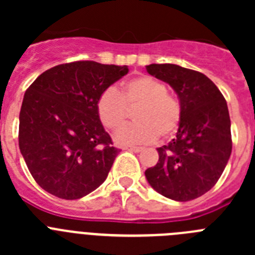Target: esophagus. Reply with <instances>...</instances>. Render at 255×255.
Returning <instances> with one entry per match:
<instances>
[{"label": "esophagus", "instance_id": "34e87169", "mask_svg": "<svg viewBox=\"0 0 255 255\" xmlns=\"http://www.w3.org/2000/svg\"><path fill=\"white\" fill-rule=\"evenodd\" d=\"M124 149H125V150H130V152L139 153V152H141V150H143V148H140V147H125V148H124Z\"/></svg>", "mask_w": 255, "mask_h": 255}]
</instances>
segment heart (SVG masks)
<instances>
[{
    "mask_svg": "<svg viewBox=\"0 0 255 255\" xmlns=\"http://www.w3.org/2000/svg\"><path fill=\"white\" fill-rule=\"evenodd\" d=\"M136 108L132 126L121 128L129 109ZM97 114L101 123L110 130H116L115 141L120 145H135L154 141L161 135L170 136L180 123V106L162 82L149 75L129 79L117 94L107 89L97 101Z\"/></svg>",
    "mask_w": 255,
    "mask_h": 255,
    "instance_id": "b5f03b06",
    "label": "heart"
}]
</instances>
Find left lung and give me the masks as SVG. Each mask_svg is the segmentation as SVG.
<instances>
[{
  "mask_svg": "<svg viewBox=\"0 0 255 255\" xmlns=\"http://www.w3.org/2000/svg\"><path fill=\"white\" fill-rule=\"evenodd\" d=\"M145 67L176 92L181 111L176 138L157 148L158 162L145 170V177L168 199L202 197L218 181L233 149L226 101L204 74L173 64Z\"/></svg>",
  "mask_w": 255,
  "mask_h": 255,
  "instance_id": "obj_1",
  "label": "left lung"
}]
</instances>
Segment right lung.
I'll list each match as a JSON object with an SVG mask.
<instances>
[{"instance_id": "right-lung-1", "label": "right lung", "mask_w": 255, "mask_h": 255, "mask_svg": "<svg viewBox=\"0 0 255 255\" xmlns=\"http://www.w3.org/2000/svg\"><path fill=\"white\" fill-rule=\"evenodd\" d=\"M128 73V66L75 61L47 70L26 89L20 152L49 194L79 199L107 179L119 149L98 117L97 101Z\"/></svg>"}]
</instances>
